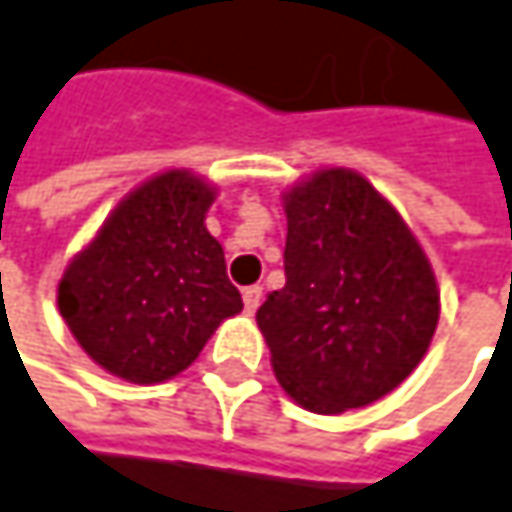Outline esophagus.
I'll return each mask as SVG.
<instances>
[{
    "label": "esophagus",
    "mask_w": 512,
    "mask_h": 512,
    "mask_svg": "<svg viewBox=\"0 0 512 512\" xmlns=\"http://www.w3.org/2000/svg\"><path fill=\"white\" fill-rule=\"evenodd\" d=\"M260 296H263V287H257V284H252V287H246V290H243V305H246V314H255L257 305H260Z\"/></svg>",
    "instance_id": "esophagus-1"
}]
</instances>
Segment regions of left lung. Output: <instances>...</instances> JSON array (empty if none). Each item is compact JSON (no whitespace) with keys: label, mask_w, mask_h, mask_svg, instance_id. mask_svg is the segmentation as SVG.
<instances>
[{"label":"left lung","mask_w":512,"mask_h":512,"mask_svg":"<svg viewBox=\"0 0 512 512\" xmlns=\"http://www.w3.org/2000/svg\"><path fill=\"white\" fill-rule=\"evenodd\" d=\"M284 287L257 308L278 385L317 415L370 406L427 356L439 284L400 210L353 168L281 192Z\"/></svg>","instance_id":"left-lung-1"}]
</instances>
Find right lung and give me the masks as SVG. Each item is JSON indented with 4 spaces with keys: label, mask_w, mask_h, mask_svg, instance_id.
Returning <instances> with one entry per match:
<instances>
[{
    "label": "right lung",
    "mask_w": 512,
    "mask_h": 512,
    "mask_svg": "<svg viewBox=\"0 0 512 512\" xmlns=\"http://www.w3.org/2000/svg\"><path fill=\"white\" fill-rule=\"evenodd\" d=\"M216 195L207 177L165 168L127 192L64 266L58 314L106 373L133 385L165 382L243 311L225 252L204 225Z\"/></svg>",
    "instance_id": "obj_1"
}]
</instances>
